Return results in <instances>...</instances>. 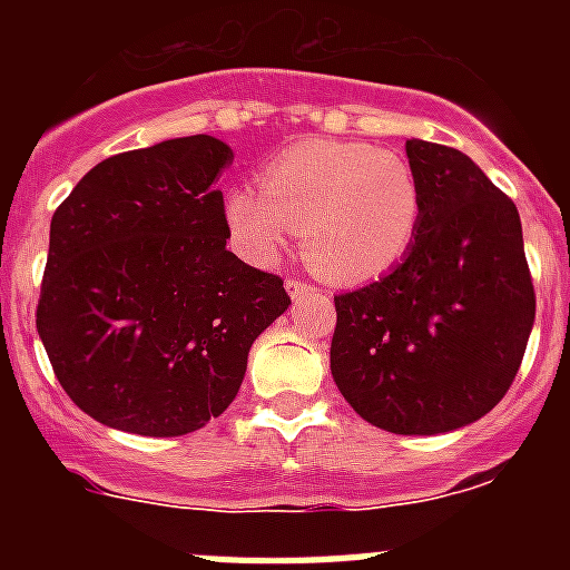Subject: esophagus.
<instances>
[{"mask_svg": "<svg viewBox=\"0 0 570 570\" xmlns=\"http://www.w3.org/2000/svg\"><path fill=\"white\" fill-rule=\"evenodd\" d=\"M285 288H288V294L294 296V299H302V296H311V294H316V288H314V285H311V282H305V279H296V276H291V279L285 282Z\"/></svg>", "mask_w": 570, "mask_h": 570, "instance_id": "1", "label": "esophagus"}]
</instances>
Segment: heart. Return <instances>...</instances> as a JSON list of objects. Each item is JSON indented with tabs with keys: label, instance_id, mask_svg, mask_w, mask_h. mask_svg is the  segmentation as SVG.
Instances as JSON below:
<instances>
[{
	"label": "heart",
	"instance_id": "b5f03b06",
	"mask_svg": "<svg viewBox=\"0 0 570 570\" xmlns=\"http://www.w3.org/2000/svg\"><path fill=\"white\" fill-rule=\"evenodd\" d=\"M225 199L230 239L268 268L302 228V254L334 282H367L396 268L422 223L414 165L367 142L308 139L282 150L259 176Z\"/></svg>",
	"mask_w": 570,
	"mask_h": 570
}]
</instances>
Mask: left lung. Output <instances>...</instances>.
<instances>
[{
  "instance_id": "1",
  "label": "left lung",
  "mask_w": 570,
  "mask_h": 570,
  "mask_svg": "<svg viewBox=\"0 0 570 570\" xmlns=\"http://www.w3.org/2000/svg\"><path fill=\"white\" fill-rule=\"evenodd\" d=\"M422 223L382 279L334 296L331 374L371 425L405 436L485 416L520 371L537 314L517 205L462 150L407 139Z\"/></svg>"
}]
</instances>
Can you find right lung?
Returning <instances> with one entry per match:
<instances>
[{
	"label": "right lung",
	"mask_w": 570,
	"mask_h": 570,
	"mask_svg": "<svg viewBox=\"0 0 570 570\" xmlns=\"http://www.w3.org/2000/svg\"><path fill=\"white\" fill-rule=\"evenodd\" d=\"M234 150L196 134L116 154L50 219L37 331L65 394L139 436L199 431L239 394L282 279L225 248L216 179Z\"/></svg>",
	"instance_id": "obj_1"
}]
</instances>
